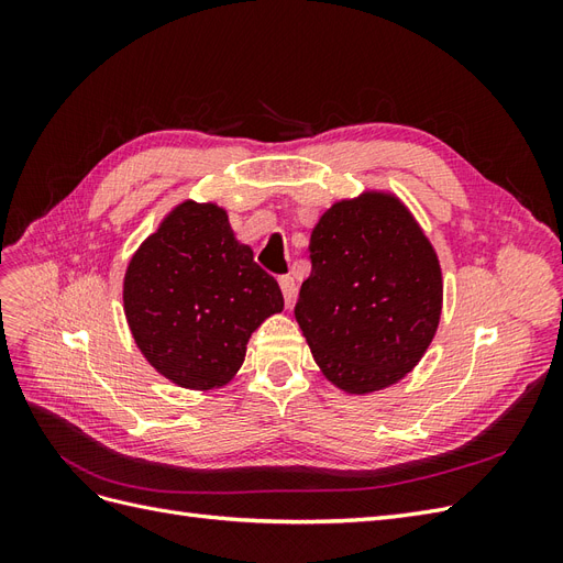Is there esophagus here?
<instances>
[{
  "instance_id": "34e87169",
  "label": "esophagus",
  "mask_w": 563,
  "mask_h": 563,
  "mask_svg": "<svg viewBox=\"0 0 563 563\" xmlns=\"http://www.w3.org/2000/svg\"><path fill=\"white\" fill-rule=\"evenodd\" d=\"M279 286H282V294H284V302L291 305L294 298H296V282H294V277H288V275L279 277Z\"/></svg>"
}]
</instances>
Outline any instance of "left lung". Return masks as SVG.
Segmentation results:
<instances>
[{"instance_id":"left-lung-1","label":"left lung","mask_w":563,"mask_h":563,"mask_svg":"<svg viewBox=\"0 0 563 563\" xmlns=\"http://www.w3.org/2000/svg\"><path fill=\"white\" fill-rule=\"evenodd\" d=\"M296 321L314 362L354 395L404 378L439 327L441 269L395 197L338 201L310 234Z\"/></svg>"}]
</instances>
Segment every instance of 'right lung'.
<instances>
[{"label":"right lung","mask_w":563,"mask_h":563,"mask_svg":"<svg viewBox=\"0 0 563 563\" xmlns=\"http://www.w3.org/2000/svg\"><path fill=\"white\" fill-rule=\"evenodd\" d=\"M284 298L234 240L228 213L185 201L133 255L124 312L145 360L180 387L211 389L240 371L251 333Z\"/></svg>","instance_id":"obj_1"}]
</instances>
